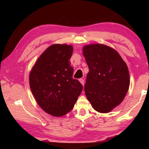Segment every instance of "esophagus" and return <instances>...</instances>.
<instances>
[{"instance_id":"1","label":"esophagus","mask_w":149,"mask_h":149,"mask_svg":"<svg viewBox=\"0 0 149 149\" xmlns=\"http://www.w3.org/2000/svg\"><path fill=\"white\" fill-rule=\"evenodd\" d=\"M79 81L81 84H82V85H84V83H85V81L84 79H79Z\"/></svg>"}]
</instances>
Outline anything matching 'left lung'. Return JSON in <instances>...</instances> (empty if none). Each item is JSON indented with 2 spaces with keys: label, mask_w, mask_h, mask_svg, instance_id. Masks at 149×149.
<instances>
[{
  "label": "left lung",
  "mask_w": 149,
  "mask_h": 149,
  "mask_svg": "<svg viewBox=\"0 0 149 149\" xmlns=\"http://www.w3.org/2000/svg\"><path fill=\"white\" fill-rule=\"evenodd\" d=\"M83 54L89 69L85 95L96 111L110 112L122 102L129 89L127 64L116 50L105 45H85Z\"/></svg>",
  "instance_id": "8db88e82"
}]
</instances>
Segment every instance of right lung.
Wrapping results in <instances>:
<instances>
[{
  "label": "right lung",
  "instance_id": "right-lung-1",
  "mask_svg": "<svg viewBox=\"0 0 149 149\" xmlns=\"http://www.w3.org/2000/svg\"><path fill=\"white\" fill-rule=\"evenodd\" d=\"M73 47L52 45L42 52L29 74L30 89L45 112L62 116L74 108L83 86L72 77L74 68L70 59Z\"/></svg>",
  "mask_w": 149,
  "mask_h": 149
}]
</instances>
